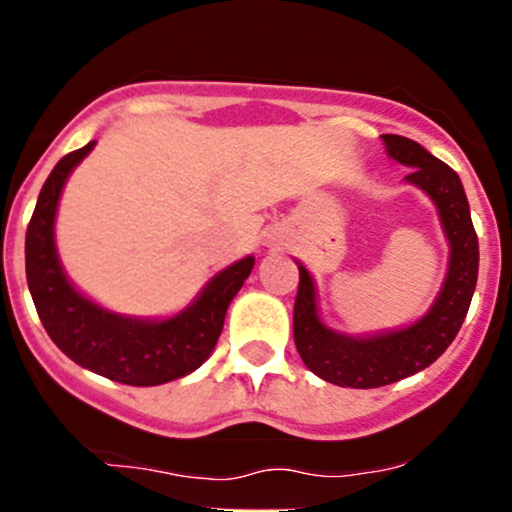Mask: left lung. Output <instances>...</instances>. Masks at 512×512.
<instances>
[{
	"instance_id": "obj_1",
	"label": "left lung",
	"mask_w": 512,
	"mask_h": 512,
	"mask_svg": "<svg viewBox=\"0 0 512 512\" xmlns=\"http://www.w3.org/2000/svg\"><path fill=\"white\" fill-rule=\"evenodd\" d=\"M383 139L387 154L411 166L407 180L419 185L436 202L443 231L450 240V269L436 305L424 320L407 330L354 339L322 325L317 317L313 279L308 269L298 264L301 281L293 305V339L298 354L322 380L356 390L397 383L431 366L460 332L479 274V240L460 175L414 139L399 134H383Z\"/></svg>"
}]
</instances>
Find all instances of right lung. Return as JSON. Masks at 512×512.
Instances as JSON below:
<instances>
[{"mask_svg":"<svg viewBox=\"0 0 512 512\" xmlns=\"http://www.w3.org/2000/svg\"><path fill=\"white\" fill-rule=\"evenodd\" d=\"M93 144L60 158L40 190L26 231L28 289L45 332L81 368L122 385L170 383L202 366L214 351L228 305L250 276L255 260L245 257L223 269L185 313L163 322L129 320L86 301L62 272L52 226L64 180Z\"/></svg>","mask_w":512,"mask_h":512,"instance_id":"1","label":"right lung"}]
</instances>
